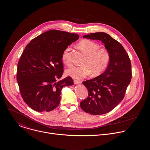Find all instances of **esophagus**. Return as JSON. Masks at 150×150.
Listing matches in <instances>:
<instances>
[{
  "mask_svg": "<svg viewBox=\"0 0 150 150\" xmlns=\"http://www.w3.org/2000/svg\"><path fill=\"white\" fill-rule=\"evenodd\" d=\"M74 83L75 84H81V83H82V81H79V80H74Z\"/></svg>",
  "mask_w": 150,
  "mask_h": 150,
  "instance_id": "obj_1",
  "label": "esophagus"
}]
</instances>
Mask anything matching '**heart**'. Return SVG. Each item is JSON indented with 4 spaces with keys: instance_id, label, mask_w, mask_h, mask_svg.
Masks as SVG:
<instances>
[{
    "instance_id": "obj_1",
    "label": "heart",
    "mask_w": 150,
    "mask_h": 150,
    "mask_svg": "<svg viewBox=\"0 0 150 150\" xmlns=\"http://www.w3.org/2000/svg\"><path fill=\"white\" fill-rule=\"evenodd\" d=\"M78 46L81 51L86 55L82 66H71L66 70L67 75L73 78L80 79L89 75L92 72L93 76H98L103 72L110 62L111 55L105 48H99V45L89 40H83L79 43ZM70 48L67 47L62 53V60L67 66L71 64L70 55Z\"/></svg>"
}]
</instances>
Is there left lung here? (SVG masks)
I'll list each match as a JSON object with an SVG mask.
<instances>
[{"mask_svg": "<svg viewBox=\"0 0 150 150\" xmlns=\"http://www.w3.org/2000/svg\"><path fill=\"white\" fill-rule=\"evenodd\" d=\"M83 38L101 41L110 53V62L105 72L83 83L88 91V96L80 103L81 108L87 113L104 114L124 99L132 78L130 60L123 46L108 34L96 32Z\"/></svg>", "mask_w": 150, "mask_h": 150, "instance_id": "obj_1", "label": "left lung"}]
</instances>
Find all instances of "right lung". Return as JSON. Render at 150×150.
<instances>
[{
  "instance_id": "right-lung-1",
  "label": "right lung",
  "mask_w": 150,
  "mask_h": 150,
  "mask_svg": "<svg viewBox=\"0 0 150 150\" xmlns=\"http://www.w3.org/2000/svg\"><path fill=\"white\" fill-rule=\"evenodd\" d=\"M79 35L50 30L31 40L17 66V80L24 102L33 110L50 111L58 107L61 92L73 85L70 77L58 80L64 73L62 55Z\"/></svg>"
}]
</instances>
